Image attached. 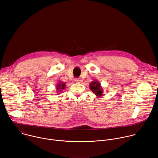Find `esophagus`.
Instances as JSON below:
<instances>
[{
    "label": "esophagus",
    "mask_w": 158,
    "mask_h": 158,
    "mask_svg": "<svg viewBox=\"0 0 158 158\" xmlns=\"http://www.w3.org/2000/svg\"><path fill=\"white\" fill-rule=\"evenodd\" d=\"M76 81L77 82H78V83H81V82H82V80H81V79H76Z\"/></svg>",
    "instance_id": "esophagus-1"
}]
</instances>
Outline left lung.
<instances>
[{
  "label": "left lung",
  "mask_w": 158,
  "mask_h": 158,
  "mask_svg": "<svg viewBox=\"0 0 158 158\" xmlns=\"http://www.w3.org/2000/svg\"><path fill=\"white\" fill-rule=\"evenodd\" d=\"M89 88L97 97H101L102 96H104L103 89L101 85V83L99 81H93V82H91L90 83Z\"/></svg>",
  "instance_id": "left-lung-1"
}]
</instances>
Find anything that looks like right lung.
<instances>
[{
    "mask_svg": "<svg viewBox=\"0 0 158 158\" xmlns=\"http://www.w3.org/2000/svg\"><path fill=\"white\" fill-rule=\"evenodd\" d=\"M65 82H59L57 84L56 87V91H57V93H61L62 91V90L64 89L65 87Z\"/></svg>",
    "mask_w": 158,
    "mask_h": 158,
    "instance_id": "1",
    "label": "right lung"
}]
</instances>
